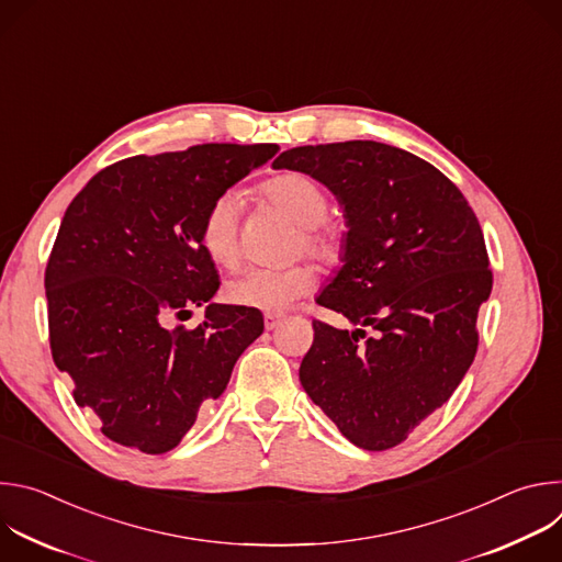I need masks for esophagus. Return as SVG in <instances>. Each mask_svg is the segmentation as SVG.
<instances>
[{"mask_svg": "<svg viewBox=\"0 0 562 562\" xmlns=\"http://www.w3.org/2000/svg\"><path fill=\"white\" fill-rule=\"evenodd\" d=\"M280 323H282V315L280 313H265V327H267V331L278 329Z\"/></svg>", "mask_w": 562, "mask_h": 562, "instance_id": "esophagus-1", "label": "esophagus"}]
</instances>
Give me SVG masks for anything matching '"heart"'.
Wrapping results in <instances>:
<instances>
[{"mask_svg":"<svg viewBox=\"0 0 562 562\" xmlns=\"http://www.w3.org/2000/svg\"><path fill=\"white\" fill-rule=\"evenodd\" d=\"M260 195L300 226L297 249H304V254L319 265L334 267L342 262L345 233L336 222L327 220L329 195L315 178L295 171L280 173L260 187ZM239 215H243V198L237 193L213 198L202 215L200 239L215 265L235 267L243 256ZM311 286L313 271L306 265L284 269L251 267L226 282L224 295L233 304L276 313L306 295Z\"/></svg>","mask_w":562,"mask_h":562,"instance_id":"heart-1","label":"heart"}]
</instances>
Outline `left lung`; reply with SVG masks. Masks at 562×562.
Listing matches in <instances>:
<instances>
[{
	"label": "left lung",
	"instance_id": "8db88e82",
	"mask_svg": "<svg viewBox=\"0 0 562 562\" xmlns=\"http://www.w3.org/2000/svg\"><path fill=\"white\" fill-rule=\"evenodd\" d=\"M273 169L327 184L349 220L345 267L317 304L360 329L313 319L300 382L353 445L391 449L447 403L473 362L477 308L494 284L483 228L447 176L389 144L297 146Z\"/></svg>",
	"mask_w": 562,
	"mask_h": 562
}]
</instances>
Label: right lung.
<instances>
[{
	"mask_svg": "<svg viewBox=\"0 0 562 562\" xmlns=\"http://www.w3.org/2000/svg\"><path fill=\"white\" fill-rule=\"evenodd\" d=\"M276 153L198 144L135 155L68 204L44 273L50 353L109 440L171 451L262 334L256 308L231 304H209L195 329L171 325L220 286L200 239L206 206Z\"/></svg>",
	"mask_w": 562,
	"mask_h": 562,
	"instance_id": "1",
	"label": "right lung"
}]
</instances>
